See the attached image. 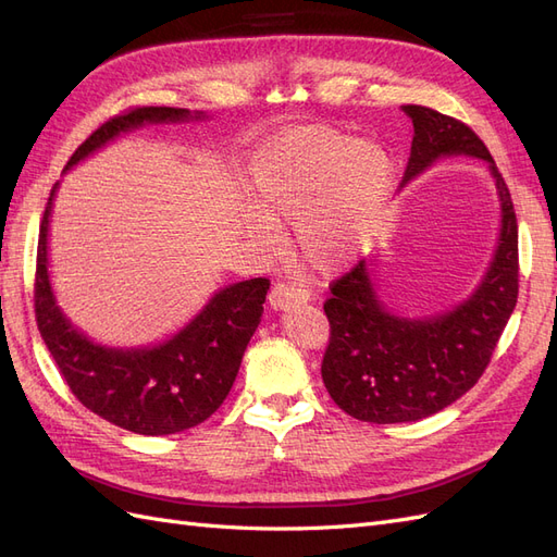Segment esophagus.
I'll return each instance as SVG.
<instances>
[{
	"label": "esophagus",
	"mask_w": 557,
	"mask_h": 557,
	"mask_svg": "<svg viewBox=\"0 0 557 557\" xmlns=\"http://www.w3.org/2000/svg\"><path fill=\"white\" fill-rule=\"evenodd\" d=\"M309 299H311V293L297 283L276 281L272 285V290H269V305L274 309H290L295 305H305Z\"/></svg>",
	"instance_id": "esophagus-1"
}]
</instances>
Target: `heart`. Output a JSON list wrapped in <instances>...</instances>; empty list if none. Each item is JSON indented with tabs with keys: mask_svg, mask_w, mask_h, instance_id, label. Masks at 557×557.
<instances>
[{
	"mask_svg": "<svg viewBox=\"0 0 557 557\" xmlns=\"http://www.w3.org/2000/svg\"><path fill=\"white\" fill-rule=\"evenodd\" d=\"M395 162L376 141H358L325 125L297 127L269 141L248 166L252 207L246 237L278 246L276 223H295L301 256L336 269L372 244L393 193Z\"/></svg>",
	"mask_w": 557,
	"mask_h": 557,
	"instance_id": "1",
	"label": "heart"
}]
</instances>
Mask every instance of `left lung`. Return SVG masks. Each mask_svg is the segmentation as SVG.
<instances>
[{"label":"left lung","instance_id":"left-lung-1","mask_svg":"<svg viewBox=\"0 0 557 557\" xmlns=\"http://www.w3.org/2000/svg\"><path fill=\"white\" fill-rule=\"evenodd\" d=\"M413 123L404 183L444 156L491 164L502 201L495 260L462 307L430 320L383 311L364 260L330 283V344L320 374L336 407L364 423H411L446 409L483 376L518 299V221L511 193L491 150L458 117L430 107H404Z\"/></svg>","mask_w":557,"mask_h":557}]
</instances>
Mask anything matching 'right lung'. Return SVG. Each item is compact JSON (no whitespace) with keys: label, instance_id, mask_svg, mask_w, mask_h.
Masks as SVG:
<instances>
[{"label":"right lung","instance_id":"add662e5","mask_svg":"<svg viewBox=\"0 0 557 557\" xmlns=\"http://www.w3.org/2000/svg\"><path fill=\"white\" fill-rule=\"evenodd\" d=\"M188 109L132 107L99 125L64 170L90 156L121 132L144 123L183 121ZM58 183L50 190L39 225L35 313L44 342L74 397L109 423L137 434L190 430L221 407L237 379L244 350L256 332L269 278H250L223 288L193 323L156 348L115 350L88 342L72 327L50 293L46 269L48 215Z\"/></svg>","mask_w":557,"mask_h":557}]
</instances>
